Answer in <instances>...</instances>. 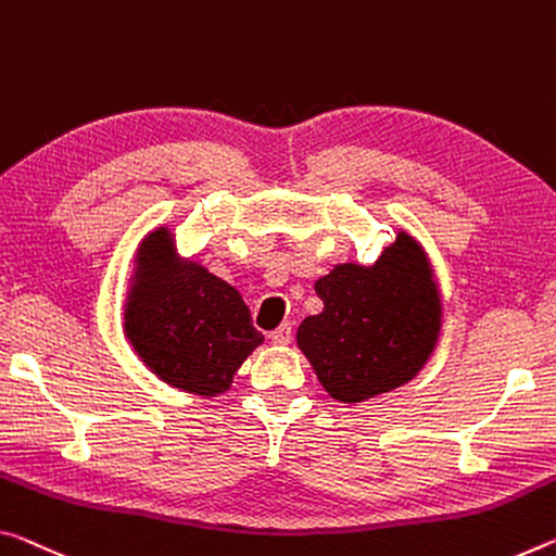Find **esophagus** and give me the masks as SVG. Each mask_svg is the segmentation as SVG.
Segmentation results:
<instances>
[{
	"label": "esophagus",
	"mask_w": 556,
	"mask_h": 556,
	"mask_svg": "<svg viewBox=\"0 0 556 556\" xmlns=\"http://www.w3.org/2000/svg\"><path fill=\"white\" fill-rule=\"evenodd\" d=\"M269 339L271 343H277V346H287V343L292 341V324L285 321L281 326H277V329L269 333Z\"/></svg>",
	"instance_id": "34e87169"
}]
</instances>
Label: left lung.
<instances>
[{
	"instance_id": "left-lung-1",
	"label": "left lung",
	"mask_w": 556,
	"mask_h": 556,
	"mask_svg": "<svg viewBox=\"0 0 556 556\" xmlns=\"http://www.w3.org/2000/svg\"><path fill=\"white\" fill-rule=\"evenodd\" d=\"M324 312L299 324L296 343L326 393L361 403L416 378L433 354L443 306L422 247L399 232L371 267L346 262L314 285Z\"/></svg>"
}]
</instances>
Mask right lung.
<instances>
[{"label": "right lung", "instance_id": "right-lung-1", "mask_svg": "<svg viewBox=\"0 0 556 556\" xmlns=\"http://www.w3.org/2000/svg\"><path fill=\"white\" fill-rule=\"evenodd\" d=\"M173 235L157 227L140 244L126 299V337L151 371L175 389L217 395L264 341L240 292L198 262L173 260Z\"/></svg>", "mask_w": 556, "mask_h": 556}]
</instances>
